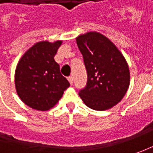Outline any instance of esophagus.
Instances as JSON below:
<instances>
[{
	"instance_id": "obj_1",
	"label": "esophagus",
	"mask_w": 153,
	"mask_h": 153,
	"mask_svg": "<svg viewBox=\"0 0 153 153\" xmlns=\"http://www.w3.org/2000/svg\"><path fill=\"white\" fill-rule=\"evenodd\" d=\"M68 81H69V82L72 85L73 84V82H74V78H73V76H69L68 77Z\"/></svg>"
}]
</instances>
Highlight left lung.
I'll return each instance as SVG.
<instances>
[{
  "label": "left lung",
  "instance_id": "8db88e82",
  "mask_svg": "<svg viewBox=\"0 0 153 153\" xmlns=\"http://www.w3.org/2000/svg\"><path fill=\"white\" fill-rule=\"evenodd\" d=\"M76 40L88 73L87 85L79 96L93 110L111 109L122 100L129 87L130 73L125 58L100 33L88 32Z\"/></svg>",
  "mask_w": 153,
  "mask_h": 153
}]
</instances>
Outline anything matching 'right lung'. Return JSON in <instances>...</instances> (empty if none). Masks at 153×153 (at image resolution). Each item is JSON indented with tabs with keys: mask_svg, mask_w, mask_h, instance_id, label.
<instances>
[{
	"mask_svg": "<svg viewBox=\"0 0 153 153\" xmlns=\"http://www.w3.org/2000/svg\"><path fill=\"white\" fill-rule=\"evenodd\" d=\"M62 41L39 42L22 56L15 71V88L20 100L30 108L48 111L70 86L54 60Z\"/></svg>",
	"mask_w": 153,
	"mask_h": 153,
	"instance_id": "1",
	"label": "right lung"
}]
</instances>
